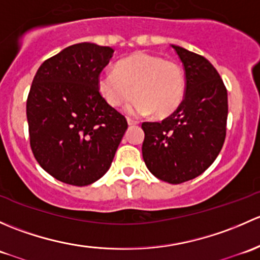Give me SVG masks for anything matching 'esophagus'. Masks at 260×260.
I'll list each match as a JSON object with an SVG mask.
<instances>
[{"label": "esophagus", "mask_w": 260, "mask_h": 260, "mask_svg": "<svg viewBox=\"0 0 260 260\" xmlns=\"http://www.w3.org/2000/svg\"><path fill=\"white\" fill-rule=\"evenodd\" d=\"M127 122H128V125H136V124H138V122H137V120H135V119H131V118H128V119H127Z\"/></svg>", "instance_id": "esophagus-1"}]
</instances>
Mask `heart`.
<instances>
[{
	"instance_id": "obj_1",
	"label": "heart",
	"mask_w": 260,
	"mask_h": 260,
	"mask_svg": "<svg viewBox=\"0 0 260 260\" xmlns=\"http://www.w3.org/2000/svg\"><path fill=\"white\" fill-rule=\"evenodd\" d=\"M185 73L180 64L159 55L136 51L106 69L98 77V90L113 108L137 96L128 112L136 115L153 113L164 118L181 106L185 95Z\"/></svg>"
}]
</instances>
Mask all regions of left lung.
Returning a JSON list of instances; mask_svg holds the SVG:
<instances>
[{
  "label": "left lung",
  "mask_w": 260,
  "mask_h": 260,
  "mask_svg": "<svg viewBox=\"0 0 260 260\" xmlns=\"http://www.w3.org/2000/svg\"><path fill=\"white\" fill-rule=\"evenodd\" d=\"M185 69L181 106L162 122H143L142 156L147 169L169 183L203 174L221 151L226 136L228 91L211 62L172 45Z\"/></svg>",
  "instance_id": "left-lung-1"
}]
</instances>
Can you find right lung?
Returning a JSON list of instances; mask_svg holds the SVG:
<instances>
[{"label":"right lung","mask_w":260,"mask_h":260,"mask_svg":"<svg viewBox=\"0 0 260 260\" xmlns=\"http://www.w3.org/2000/svg\"><path fill=\"white\" fill-rule=\"evenodd\" d=\"M114 50L75 44L45 60L26 103L36 161L61 182L86 186L111 167L127 120L98 90V77Z\"/></svg>","instance_id":"1"}]
</instances>
